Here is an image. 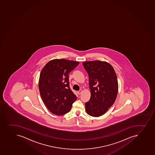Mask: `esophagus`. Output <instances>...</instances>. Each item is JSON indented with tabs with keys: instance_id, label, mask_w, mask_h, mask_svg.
Instances as JSON below:
<instances>
[{
	"instance_id": "34e87169",
	"label": "esophagus",
	"mask_w": 155,
	"mask_h": 155,
	"mask_svg": "<svg viewBox=\"0 0 155 155\" xmlns=\"http://www.w3.org/2000/svg\"><path fill=\"white\" fill-rule=\"evenodd\" d=\"M82 90L80 89L79 91H78L77 92V93H78V94L79 95L81 94V93H82Z\"/></svg>"
}]
</instances>
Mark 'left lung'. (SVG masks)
<instances>
[{
    "instance_id": "1",
    "label": "left lung",
    "mask_w": 155,
    "mask_h": 155,
    "mask_svg": "<svg viewBox=\"0 0 155 155\" xmlns=\"http://www.w3.org/2000/svg\"><path fill=\"white\" fill-rule=\"evenodd\" d=\"M88 74L91 97L85 103L88 114L93 117L103 115L117 99L118 85L117 74L111 65L96 60L82 63Z\"/></svg>"
}]
</instances>
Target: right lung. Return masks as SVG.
Instances as JSON below:
<instances>
[{"label": "right lung", "mask_w": 155, "mask_h": 155, "mask_svg": "<svg viewBox=\"0 0 155 155\" xmlns=\"http://www.w3.org/2000/svg\"><path fill=\"white\" fill-rule=\"evenodd\" d=\"M79 64L67 59H54L41 70L38 81L40 95L48 109L55 115L67 114L76 100L70 88L69 73Z\"/></svg>", "instance_id": "1"}]
</instances>
